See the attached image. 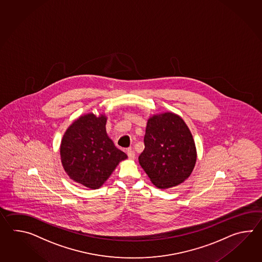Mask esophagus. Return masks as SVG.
<instances>
[{
  "label": "esophagus",
  "instance_id": "34e87169",
  "mask_svg": "<svg viewBox=\"0 0 262 262\" xmlns=\"http://www.w3.org/2000/svg\"><path fill=\"white\" fill-rule=\"evenodd\" d=\"M127 156H128L129 159L133 160L134 158H135V151L131 150V149H128L127 150Z\"/></svg>",
  "mask_w": 262,
  "mask_h": 262
}]
</instances>
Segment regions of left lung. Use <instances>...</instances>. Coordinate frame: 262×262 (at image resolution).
<instances>
[{
	"mask_svg": "<svg viewBox=\"0 0 262 262\" xmlns=\"http://www.w3.org/2000/svg\"><path fill=\"white\" fill-rule=\"evenodd\" d=\"M144 144L139 165L156 187H173L189 177L196 161L195 141L177 114L165 112L151 116L147 123Z\"/></svg>",
	"mask_w": 262,
	"mask_h": 262,
	"instance_id": "1",
	"label": "left lung"
}]
</instances>
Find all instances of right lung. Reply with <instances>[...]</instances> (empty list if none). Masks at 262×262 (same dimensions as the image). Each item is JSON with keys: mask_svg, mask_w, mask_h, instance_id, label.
Listing matches in <instances>:
<instances>
[{"mask_svg": "<svg viewBox=\"0 0 262 262\" xmlns=\"http://www.w3.org/2000/svg\"><path fill=\"white\" fill-rule=\"evenodd\" d=\"M106 117L89 113L77 119L61 139L62 167L73 181L91 189L102 186L127 156L106 135Z\"/></svg>", "mask_w": 262, "mask_h": 262, "instance_id": "obj_1", "label": "right lung"}]
</instances>
